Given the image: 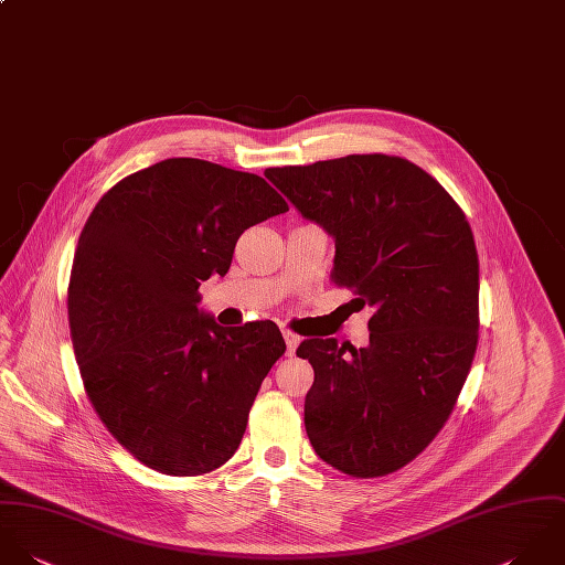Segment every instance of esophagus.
Listing matches in <instances>:
<instances>
[{
  "instance_id": "obj_1",
  "label": "esophagus",
  "mask_w": 565,
  "mask_h": 565,
  "mask_svg": "<svg viewBox=\"0 0 565 565\" xmlns=\"http://www.w3.org/2000/svg\"><path fill=\"white\" fill-rule=\"evenodd\" d=\"M284 340H286V351H288V355H295V351H297V347H299V342L301 339L295 334V332H290V330H284Z\"/></svg>"
}]
</instances>
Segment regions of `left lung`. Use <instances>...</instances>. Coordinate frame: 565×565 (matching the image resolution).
Segmentation results:
<instances>
[{
	"label": "left lung",
	"mask_w": 565,
	"mask_h": 565,
	"mask_svg": "<svg viewBox=\"0 0 565 565\" xmlns=\"http://www.w3.org/2000/svg\"><path fill=\"white\" fill-rule=\"evenodd\" d=\"M299 214L334 237L332 279L373 308L366 347L303 340L315 369L306 433L342 473L397 471L446 426L478 344V253L444 185L388 154L268 168Z\"/></svg>",
	"instance_id": "8db88e82"
}]
</instances>
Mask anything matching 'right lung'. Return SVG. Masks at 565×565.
<instances>
[{"instance_id": "1", "label": "right lung", "mask_w": 565, "mask_h": 565, "mask_svg": "<svg viewBox=\"0 0 565 565\" xmlns=\"http://www.w3.org/2000/svg\"><path fill=\"white\" fill-rule=\"evenodd\" d=\"M284 212L262 177L190 157L121 179L92 212L67 290L74 353L98 417L143 465L201 476L237 450L286 342L270 321L221 328L199 286L225 277L244 228Z\"/></svg>"}]
</instances>
